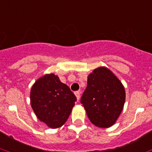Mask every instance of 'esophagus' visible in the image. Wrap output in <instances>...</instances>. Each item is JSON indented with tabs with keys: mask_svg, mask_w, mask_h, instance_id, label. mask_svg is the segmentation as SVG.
I'll list each match as a JSON object with an SVG mask.
<instances>
[{
	"mask_svg": "<svg viewBox=\"0 0 152 152\" xmlns=\"http://www.w3.org/2000/svg\"><path fill=\"white\" fill-rule=\"evenodd\" d=\"M75 95H76L77 100L79 101V99L80 98V91H76V93H75Z\"/></svg>",
	"mask_w": 152,
	"mask_h": 152,
	"instance_id": "esophagus-1",
	"label": "esophagus"
}]
</instances>
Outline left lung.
Returning a JSON list of instances; mask_svg holds the SVG:
<instances>
[{
  "mask_svg": "<svg viewBox=\"0 0 152 152\" xmlns=\"http://www.w3.org/2000/svg\"><path fill=\"white\" fill-rule=\"evenodd\" d=\"M126 93L110 69L97 67L88 76V85L80 99L90 122L101 128L116 122L124 106Z\"/></svg>",
  "mask_w": 152,
  "mask_h": 152,
  "instance_id": "8db88e82",
  "label": "left lung"
}]
</instances>
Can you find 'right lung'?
<instances>
[{
    "label": "right lung",
    "instance_id": "right-lung-1",
    "mask_svg": "<svg viewBox=\"0 0 152 152\" xmlns=\"http://www.w3.org/2000/svg\"><path fill=\"white\" fill-rule=\"evenodd\" d=\"M76 97L67 85L53 73L42 76L30 90V103L37 118L50 128L64 124Z\"/></svg>",
    "mask_w": 152,
    "mask_h": 152
}]
</instances>
